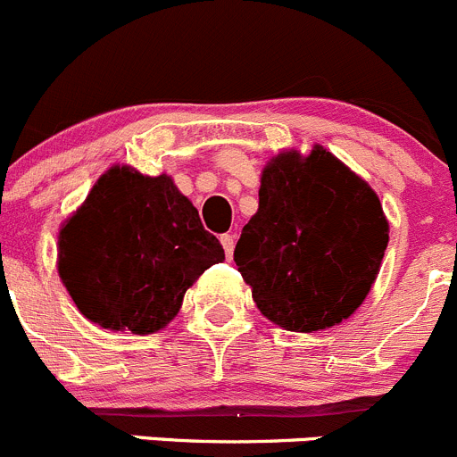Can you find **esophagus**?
I'll return each mask as SVG.
<instances>
[{
    "instance_id": "esophagus-1",
    "label": "esophagus",
    "mask_w": 457,
    "mask_h": 457,
    "mask_svg": "<svg viewBox=\"0 0 457 457\" xmlns=\"http://www.w3.org/2000/svg\"><path fill=\"white\" fill-rule=\"evenodd\" d=\"M220 242H222L224 246V253H227V257L230 260V255H233V248H235V235L230 233H224L222 237H220Z\"/></svg>"
}]
</instances>
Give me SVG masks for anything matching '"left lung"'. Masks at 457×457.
<instances>
[{"instance_id": "left-lung-1", "label": "left lung", "mask_w": 457, "mask_h": 457, "mask_svg": "<svg viewBox=\"0 0 457 457\" xmlns=\"http://www.w3.org/2000/svg\"><path fill=\"white\" fill-rule=\"evenodd\" d=\"M386 244L378 193L315 144L309 155L291 148L270 157L233 260L266 320L313 333L358 311Z\"/></svg>"}]
</instances>
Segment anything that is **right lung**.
Segmentation results:
<instances>
[{
  "label": "right lung",
  "instance_id": "right-lung-1",
  "mask_svg": "<svg viewBox=\"0 0 457 457\" xmlns=\"http://www.w3.org/2000/svg\"><path fill=\"white\" fill-rule=\"evenodd\" d=\"M224 260L215 235L166 173L111 166L57 235V273L86 320L148 336L169 327L184 293Z\"/></svg>",
  "mask_w": 457,
  "mask_h": 457
}]
</instances>
